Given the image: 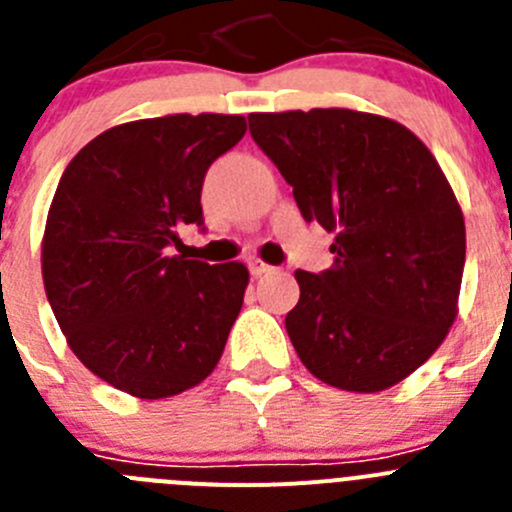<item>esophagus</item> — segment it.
<instances>
[{"instance_id": "1", "label": "esophagus", "mask_w": 512, "mask_h": 512, "mask_svg": "<svg viewBox=\"0 0 512 512\" xmlns=\"http://www.w3.org/2000/svg\"><path fill=\"white\" fill-rule=\"evenodd\" d=\"M248 271H251V277H261V274L271 271V266L264 264V261H251V264H248Z\"/></svg>"}]
</instances>
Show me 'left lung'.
<instances>
[{
    "label": "left lung",
    "mask_w": 512,
    "mask_h": 512,
    "mask_svg": "<svg viewBox=\"0 0 512 512\" xmlns=\"http://www.w3.org/2000/svg\"><path fill=\"white\" fill-rule=\"evenodd\" d=\"M248 128L307 223L336 230L333 266L295 274L284 325L297 356L338 390L402 382L449 333L467 256L438 161L405 125L366 112H253Z\"/></svg>",
    "instance_id": "1"
}]
</instances>
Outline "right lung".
I'll return each instance as SVG.
<instances>
[{
  "mask_svg": "<svg viewBox=\"0 0 512 512\" xmlns=\"http://www.w3.org/2000/svg\"><path fill=\"white\" fill-rule=\"evenodd\" d=\"M243 133L241 115L125 122L63 171L45 223V295L71 351L117 390L179 395L223 356L248 269L171 246L184 225L205 233V174Z\"/></svg>",
  "mask_w": 512,
  "mask_h": 512,
  "instance_id": "obj_1",
  "label": "right lung"
}]
</instances>
